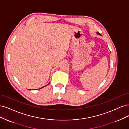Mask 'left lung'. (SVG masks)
I'll return each instance as SVG.
<instances>
[{
	"label": "left lung",
	"instance_id": "left-lung-1",
	"mask_svg": "<svg viewBox=\"0 0 129 129\" xmlns=\"http://www.w3.org/2000/svg\"><path fill=\"white\" fill-rule=\"evenodd\" d=\"M98 34H99V33H98Z\"/></svg>",
	"mask_w": 129,
	"mask_h": 129
}]
</instances>
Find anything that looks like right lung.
<instances>
[{"label": "right lung", "mask_w": 129, "mask_h": 129, "mask_svg": "<svg viewBox=\"0 0 129 129\" xmlns=\"http://www.w3.org/2000/svg\"><path fill=\"white\" fill-rule=\"evenodd\" d=\"M46 86H47V85H46ZM45 86H44V87H45ZM42 87V88H43V87ZM41 88H40V89H41Z\"/></svg>", "instance_id": "1"}]
</instances>
